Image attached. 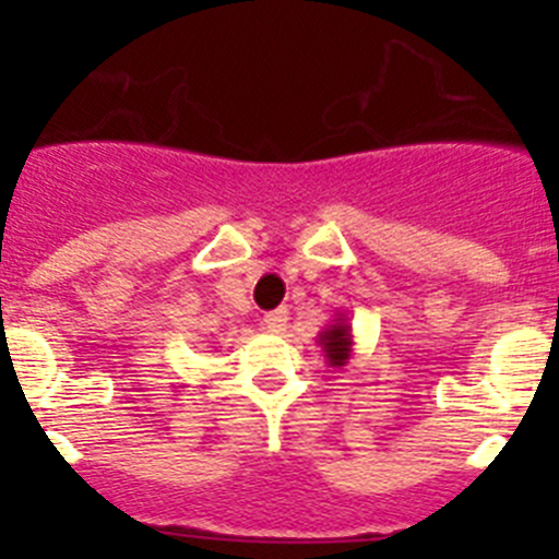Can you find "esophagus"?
Listing matches in <instances>:
<instances>
[{
	"instance_id": "34e87169",
	"label": "esophagus",
	"mask_w": 559,
	"mask_h": 559,
	"mask_svg": "<svg viewBox=\"0 0 559 559\" xmlns=\"http://www.w3.org/2000/svg\"><path fill=\"white\" fill-rule=\"evenodd\" d=\"M286 321H289V311H286V308H275V311L264 313L262 326L267 332H275V335H281V332H286Z\"/></svg>"
}]
</instances>
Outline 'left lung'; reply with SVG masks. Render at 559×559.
I'll list each match as a JSON object with an SVG mask.
<instances>
[{
	"mask_svg": "<svg viewBox=\"0 0 559 559\" xmlns=\"http://www.w3.org/2000/svg\"><path fill=\"white\" fill-rule=\"evenodd\" d=\"M316 343H319L321 352H324L330 368H343L354 352V332L346 313H335L332 324H326L324 332H319V341Z\"/></svg>",
	"mask_w": 559,
	"mask_h": 559,
	"instance_id": "1",
	"label": "left lung"
}]
</instances>
